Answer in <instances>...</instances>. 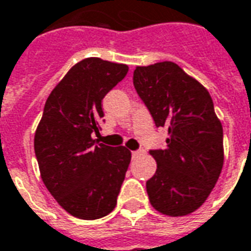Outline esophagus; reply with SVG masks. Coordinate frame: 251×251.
Segmentation results:
<instances>
[{
	"instance_id": "1",
	"label": "esophagus",
	"mask_w": 251,
	"mask_h": 251,
	"mask_svg": "<svg viewBox=\"0 0 251 251\" xmlns=\"http://www.w3.org/2000/svg\"><path fill=\"white\" fill-rule=\"evenodd\" d=\"M139 154H141V151H132V155H134V157H136V155Z\"/></svg>"
}]
</instances>
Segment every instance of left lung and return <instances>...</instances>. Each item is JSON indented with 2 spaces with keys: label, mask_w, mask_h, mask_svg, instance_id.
<instances>
[{
  "label": "left lung",
  "mask_w": 251,
  "mask_h": 251,
  "mask_svg": "<svg viewBox=\"0 0 251 251\" xmlns=\"http://www.w3.org/2000/svg\"><path fill=\"white\" fill-rule=\"evenodd\" d=\"M134 86L167 148L151 150L157 171L146 181L149 201L162 215L193 213L206 201L224 164L223 126L209 91L172 61L136 67Z\"/></svg>",
  "instance_id": "left-lung-1"
}]
</instances>
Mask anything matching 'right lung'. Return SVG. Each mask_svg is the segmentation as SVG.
Listing matches in <instances>:
<instances>
[{"label":"right lung","instance_id":"1","mask_svg":"<svg viewBox=\"0 0 251 251\" xmlns=\"http://www.w3.org/2000/svg\"><path fill=\"white\" fill-rule=\"evenodd\" d=\"M128 65L89 57L58 82L46 100L34 136L43 183L58 205L82 220L109 215L117 203L131 151L97 143L102 98L124 79Z\"/></svg>","mask_w":251,"mask_h":251}]
</instances>
